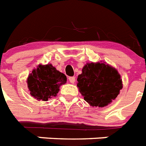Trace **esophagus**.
<instances>
[{
  "label": "esophagus",
  "mask_w": 146,
  "mask_h": 146,
  "mask_svg": "<svg viewBox=\"0 0 146 146\" xmlns=\"http://www.w3.org/2000/svg\"><path fill=\"white\" fill-rule=\"evenodd\" d=\"M68 80L70 81L71 83H74L75 82V78L74 77H69L68 78Z\"/></svg>",
  "instance_id": "1"
}]
</instances>
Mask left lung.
<instances>
[{"instance_id":"obj_1","label":"left lung","mask_w":146,"mask_h":146,"mask_svg":"<svg viewBox=\"0 0 146 146\" xmlns=\"http://www.w3.org/2000/svg\"><path fill=\"white\" fill-rule=\"evenodd\" d=\"M77 84L86 101L96 107L109 104L123 87L117 71L103 63H87L78 75Z\"/></svg>"}]
</instances>
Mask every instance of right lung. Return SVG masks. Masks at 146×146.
Listing matches in <instances>:
<instances>
[{
  "instance_id": "obj_1",
  "label": "right lung",
  "mask_w": 146,
  "mask_h": 146,
  "mask_svg": "<svg viewBox=\"0 0 146 146\" xmlns=\"http://www.w3.org/2000/svg\"><path fill=\"white\" fill-rule=\"evenodd\" d=\"M66 76L52 66V64L39 65L29 76L28 88L30 94L37 100H48L52 96L55 97L59 87L66 83Z\"/></svg>"
}]
</instances>
